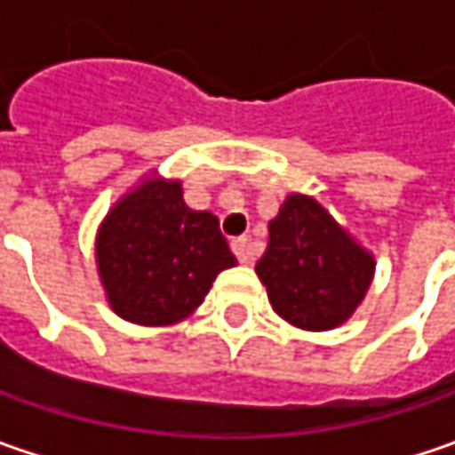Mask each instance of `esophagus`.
Wrapping results in <instances>:
<instances>
[{
    "label": "esophagus",
    "instance_id": "obj_1",
    "mask_svg": "<svg viewBox=\"0 0 455 455\" xmlns=\"http://www.w3.org/2000/svg\"><path fill=\"white\" fill-rule=\"evenodd\" d=\"M230 245H233V253L237 255L240 263H248L251 260V240L248 237H235Z\"/></svg>",
    "mask_w": 455,
    "mask_h": 455
}]
</instances>
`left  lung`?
I'll return each instance as SVG.
<instances>
[{"label":"left lung","instance_id":"8db88e82","mask_svg":"<svg viewBox=\"0 0 455 455\" xmlns=\"http://www.w3.org/2000/svg\"><path fill=\"white\" fill-rule=\"evenodd\" d=\"M273 311L299 329L347 322L375 275V258L308 195H289L268 222V248L255 263Z\"/></svg>","mask_w":455,"mask_h":455}]
</instances>
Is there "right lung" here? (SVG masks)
<instances>
[{"mask_svg":"<svg viewBox=\"0 0 455 455\" xmlns=\"http://www.w3.org/2000/svg\"><path fill=\"white\" fill-rule=\"evenodd\" d=\"M106 299L121 319L169 326L204 301L237 260L212 212L189 210L177 180L147 177L108 210L96 235Z\"/></svg>","mask_w":455,"mask_h":455,"instance_id":"1","label":"right lung"}]
</instances>
